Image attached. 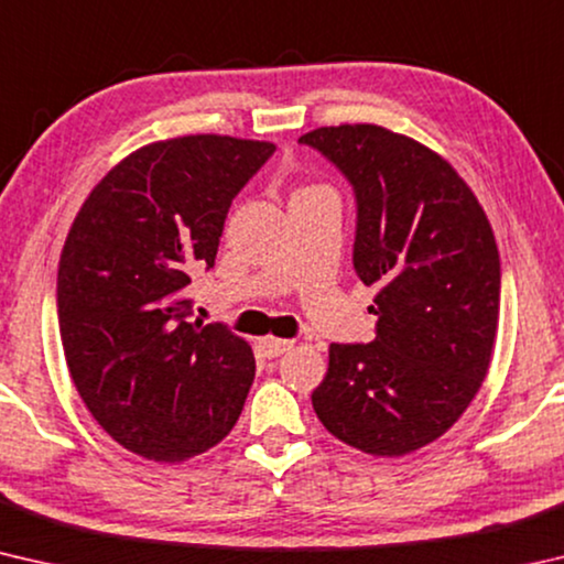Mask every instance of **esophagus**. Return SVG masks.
I'll list each match as a JSON object with an SVG mask.
<instances>
[{"label":"esophagus","instance_id":"1","mask_svg":"<svg viewBox=\"0 0 564 564\" xmlns=\"http://www.w3.org/2000/svg\"><path fill=\"white\" fill-rule=\"evenodd\" d=\"M259 348H261V352H263L265 358H279V356H283L285 350L293 348V340L269 336V338H261L259 340Z\"/></svg>","mask_w":564,"mask_h":564}]
</instances>
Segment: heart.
<instances>
[{"mask_svg":"<svg viewBox=\"0 0 564 564\" xmlns=\"http://www.w3.org/2000/svg\"><path fill=\"white\" fill-rule=\"evenodd\" d=\"M308 188H313V186H303V188H299V191H295V194H301V191H308Z\"/></svg>","mask_w":564,"mask_h":564,"instance_id":"1","label":"heart"}]
</instances>
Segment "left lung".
Wrapping results in <instances>:
<instances>
[{
  "instance_id": "obj_1",
  "label": "left lung",
  "mask_w": 564,
  "mask_h": 564,
  "mask_svg": "<svg viewBox=\"0 0 564 564\" xmlns=\"http://www.w3.org/2000/svg\"><path fill=\"white\" fill-rule=\"evenodd\" d=\"M356 188L352 265L376 285V340L330 343L313 390L326 431L356 451L403 457L457 423L488 378L500 318V253L473 188L437 151L378 123L299 139Z\"/></svg>"
}]
</instances>
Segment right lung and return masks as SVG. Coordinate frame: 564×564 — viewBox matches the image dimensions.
<instances>
[{
	"label": "right lung",
	"mask_w": 564,
	"mask_h": 564,
	"mask_svg": "<svg viewBox=\"0 0 564 564\" xmlns=\"http://www.w3.org/2000/svg\"><path fill=\"white\" fill-rule=\"evenodd\" d=\"M275 151L226 133L161 139L121 159L82 204L56 279L69 376L121 447L184 463L231 433L253 350L188 321L191 271L212 269L234 196Z\"/></svg>",
	"instance_id": "add662e5"
}]
</instances>
